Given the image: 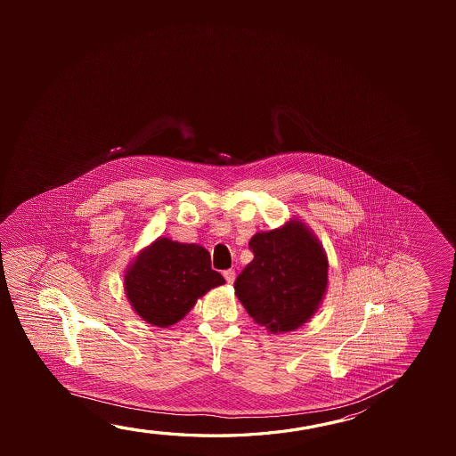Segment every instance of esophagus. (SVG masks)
<instances>
[{"label": "esophagus", "instance_id": "1", "mask_svg": "<svg viewBox=\"0 0 456 456\" xmlns=\"http://www.w3.org/2000/svg\"><path fill=\"white\" fill-rule=\"evenodd\" d=\"M223 275H224L225 281H227V283H233V281H235V270H224V273H223Z\"/></svg>", "mask_w": 456, "mask_h": 456}]
</instances>
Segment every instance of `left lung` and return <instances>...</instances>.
Returning a JSON list of instances; mask_svg holds the SVG:
<instances>
[{
    "mask_svg": "<svg viewBox=\"0 0 456 456\" xmlns=\"http://www.w3.org/2000/svg\"><path fill=\"white\" fill-rule=\"evenodd\" d=\"M249 249L253 261L233 283L248 314L273 334L308 322L328 286V259L314 235L291 221L256 233Z\"/></svg>",
    "mask_w": 456,
    "mask_h": 456,
    "instance_id": "8db88e82",
    "label": "left lung"
}]
</instances>
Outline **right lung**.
<instances>
[{
    "instance_id": "obj_1",
    "label": "right lung",
    "mask_w": 456,
    "mask_h": 456,
    "mask_svg": "<svg viewBox=\"0 0 456 456\" xmlns=\"http://www.w3.org/2000/svg\"><path fill=\"white\" fill-rule=\"evenodd\" d=\"M211 269L205 248L159 239L144 249L126 275V291L144 322L168 328L211 288L224 284Z\"/></svg>"
}]
</instances>
